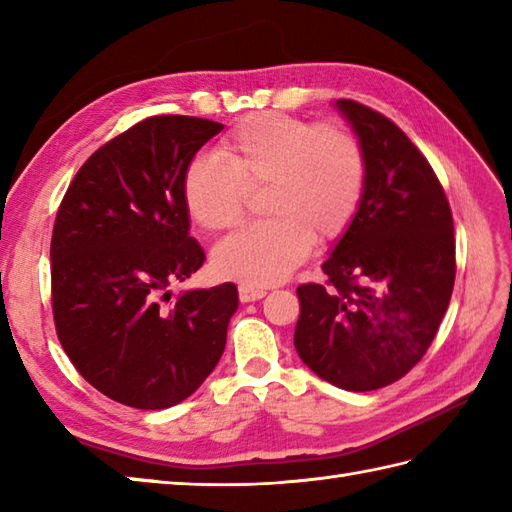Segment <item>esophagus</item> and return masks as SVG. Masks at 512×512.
<instances>
[{"mask_svg":"<svg viewBox=\"0 0 512 512\" xmlns=\"http://www.w3.org/2000/svg\"><path fill=\"white\" fill-rule=\"evenodd\" d=\"M266 295L264 288H257V286H248V284H239V301L242 303H250V301H257Z\"/></svg>","mask_w":512,"mask_h":512,"instance_id":"34e87169","label":"esophagus"}]
</instances>
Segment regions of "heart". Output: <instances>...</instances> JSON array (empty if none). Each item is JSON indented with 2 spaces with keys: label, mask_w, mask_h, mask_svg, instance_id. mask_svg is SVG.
Instances as JSON below:
<instances>
[{
  "label": "heart",
  "mask_w": 512,
  "mask_h": 512,
  "mask_svg": "<svg viewBox=\"0 0 512 512\" xmlns=\"http://www.w3.org/2000/svg\"><path fill=\"white\" fill-rule=\"evenodd\" d=\"M215 158L195 156L182 173V202L204 231H226L244 215L246 189L264 184L270 217L228 235L213 250V270L248 286L286 279L314 242L345 233L361 206L367 158L341 123L259 112L222 136Z\"/></svg>",
  "instance_id": "b5f03b06"
}]
</instances>
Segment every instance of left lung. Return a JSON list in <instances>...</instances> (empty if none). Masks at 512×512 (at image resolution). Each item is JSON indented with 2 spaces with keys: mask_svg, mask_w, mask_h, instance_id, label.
<instances>
[{
  "mask_svg": "<svg viewBox=\"0 0 512 512\" xmlns=\"http://www.w3.org/2000/svg\"><path fill=\"white\" fill-rule=\"evenodd\" d=\"M336 107L365 149V193L321 266L325 284L297 288L295 347L328 383L372 391L405 376L436 339L455 281L453 215L394 121L350 99Z\"/></svg>",
  "mask_w": 512,
  "mask_h": 512,
  "instance_id": "obj_1",
  "label": "left lung"
}]
</instances>
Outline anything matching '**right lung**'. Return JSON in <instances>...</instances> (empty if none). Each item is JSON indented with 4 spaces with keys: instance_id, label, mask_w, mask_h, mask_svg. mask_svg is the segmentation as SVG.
<instances>
[{
    "instance_id": "right-lung-1",
    "label": "right lung",
    "mask_w": 512,
    "mask_h": 512,
    "mask_svg": "<svg viewBox=\"0 0 512 512\" xmlns=\"http://www.w3.org/2000/svg\"><path fill=\"white\" fill-rule=\"evenodd\" d=\"M222 123L151 116L76 171L50 242L54 328L72 365L121 405L167 409L189 398L226 345L235 284L169 286L204 264L189 235L182 173Z\"/></svg>"
}]
</instances>
